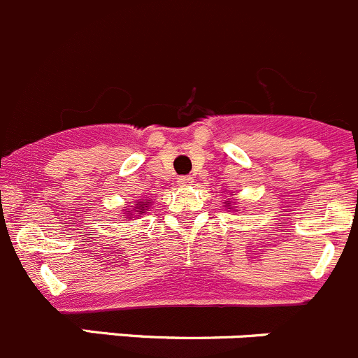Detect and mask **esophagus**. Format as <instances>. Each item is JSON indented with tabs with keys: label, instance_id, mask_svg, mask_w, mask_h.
Segmentation results:
<instances>
[{
	"label": "esophagus",
	"instance_id": "1",
	"mask_svg": "<svg viewBox=\"0 0 358 358\" xmlns=\"http://www.w3.org/2000/svg\"><path fill=\"white\" fill-rule=\"evenodd\" d=\"M193 182V179L189 176H179L177 177V185L179 186H189Z\"/></svg>",
	"mask_w": 358,
	"mask_h": 358
}]
</instances>
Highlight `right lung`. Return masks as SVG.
Masks as SVG:
<instances>
[{
  "label": "right lung",
  "instance_id": "right-lung-1",
  "mask_svg": "<svg viewBox=\"0 0 358 358\" xmlns=\"http://www.w3.org/2000/svg\"><path fill=\"white\" fill-rule=\"evenodd\" d=\"M138 206H141V210H138V214H141L142 209H144V207H148V203H138ZM128 213H130V210H128Z\"/></svg>",
  "mask_w": 358,
  "mask_h": 358
}]
</instances>
